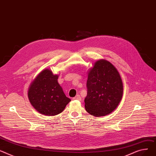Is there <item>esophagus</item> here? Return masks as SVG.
I'll return each instance as SVG.
<instances>
[{"label": "esophagus", "mask_w": 156, "mask_h": 156, "mask_svg": "<svg viewBox=\"0 0 156 156\" xmlns=\"http://www.w3.org/2000/svg\"><path fill=\"white\" fill-rule=\"evenodd\" d=\"M73 99H74V100H80L81 97L80 96V95L77 94V95H76V96H75L74 98H73Z\"/></svg>", "instance_id": "esophagus-1"}]
</instances>
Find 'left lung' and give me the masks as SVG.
<instances>
[{"label": "left lung", "instance_id": "8db88e82", "mask_svg": "<svg viewBox=\"0 0 156 156\" xmlns=\"http://www.w3.org/2000/svg\"><path fill=\"white\" fill-rule=\"evenodd\" d=\"M86 110L95 116H105L118 106L123 95V83L116 69L106 60H100L89 72Z\"/></svg>", "mask_w": 156, "mask_h": 156}]
</instances>
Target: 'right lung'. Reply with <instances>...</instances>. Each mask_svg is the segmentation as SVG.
<instances>
[{
  "label": "right lung",
  "instance_id": "right-lung-1",
  "mask_svg": "<svg viewBox=\"0 0 156 156\" xmlns=\"http://www.w3.org/2000/svg\"><path fill=\"white\" fill-rule=\"evenodd\" d=\"M57 79L58 76L46 69L36 77L29 88L27 95L30 101L41 114L57 115L71 101L64 94Z\"/></svg>",
  "mask_w": 156,
  "mask_h": 156
}]
</instances>
